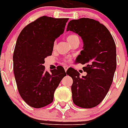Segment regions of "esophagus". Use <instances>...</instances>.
Wrapping results in <instances>:
<instances>
[{
	"mask_svg": "<svg viewBox=\"0 0 128 128\" xmlns=\"http://www.w3.org/2000/svg\"><path fill=\"white\" fill-rule=\"evenodd\" d=\"M63 67H64V69H65V72H66V71H67V69H68V68H69V67H67V66H63Z\"/></svg>",
	"mask_w": 128,
	"mask_h": 128,
	"instance_id": "1",
	"label": "esophagus"
}]
</instances>
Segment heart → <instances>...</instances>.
Segmentation results:
<instances>
[{"label":"heart","instance_id":"obj_1","mask_svg":"<svg viewBox=\"0 0 128 128\" xmlns=\"http://www.w3.org/2000/svg\"><path fill=\"white\" fill-rule=\"evenodd\" d=\"M76 39H78V37L77 36L74 35V34H71V35H69L67 37V42H68L70 44H71L75 40H76ZM54 46H56V43L54 44Z\"/></svg>","mask_w":128,"mask_h":128}]
</instances>
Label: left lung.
<instances>
[{
    "instance_id": "left-lung-1",
    "label": "left lung",
    "mask_w": 128,
    "mask_h": 128,
    "mask_svg": "<svg viewBox=\"0 0 128 128\" xmlns=\"http://www.w3.org/2000/svg\"><path fill=\"white\" fill-rule=\"evenodd\" d=\"M67 31L81 37L83 50L76 60L85 67L86 76L72 68L67 74L73 80L71 86L72 101L80 108H90L104 98L112 83L116 69V48L111 34L98 21L82 18L70 20Z\"/></svg>"
}]
</instances>
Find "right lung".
Masks as SVG:
<instances>
[{
  "label": "right lung",
  "instance_id": "right-lung-1",
  "mask_svg": "<svg viewBox=\"0 0 128 128\" xmlns=\"http://www.w3.org/2000/svg\"><path fill=\"white\" fill-rule=\"evenodd\" d=\"M68 20L42 16L24 27L18 37L13 54L14 76L19 94L33 108L51 104L66 76L63 67L49 72L43 64L45 58L52 56L54 42L64 32Z\"/></svg>",
  "mask_w": 128,
  "mask_h": 128
}]
</instances>
